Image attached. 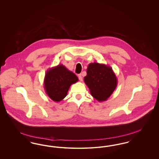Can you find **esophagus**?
Listing matches in <instances>:
<instances>
[{
  "label": "esophagus",
  "mask_w": 159,
  "mask_h": 159,
  "mask_svg": "<svg viewBox=\"0 0 159 159\" xmlns=\"http://www.w3.org/2000/svg\"><path fill=\"white\" fill-rule=\"evenodd\" d=\"M78 77H79V80H80V82H82V81H83V77H82V76L81 75V74H80V75H78Z\"/></svg>",
  "instance_id": "34e87169"
}]
</instances>
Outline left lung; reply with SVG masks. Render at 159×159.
Returning <instances> with one entry per match:
<instances>
[{
  "mask_svg": "<svg viewBox=\"0 0 159 159\" xmlns=\"http://www.w3.org/2000/svg\"><path fill=\"white\" fill-rule=\"evenodd\" d=\"M84 82L92 96L99 102L107 100L117 85V79L112 68L98 62L90 63L86 70Z\"/></svg>",
  "mask_w": 159,
  "mask_h": 159,
  "instance_id": "8db88e82",
  "label": "left lung"
}]
</instances>
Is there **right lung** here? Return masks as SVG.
Returning <instances> with one entry per match:
<instances>
[{
  "instance_id": "obj_1",
  "label": "right lung",
  "mask_w": 159,
  "mask_h": 159,
  "mask_svg": "<svg viewBox=\"0 0 159 159\" xmlns=\"http://www.w3.org/2000/svg\"><path fill=\"white\" fill-rule=\"evenodd\" d=\"M78 80L75 73L59 64L46 73L43 83L46 93L54 102H60L67 96L70 86Z\"/></svg>"
}]
</instances>
